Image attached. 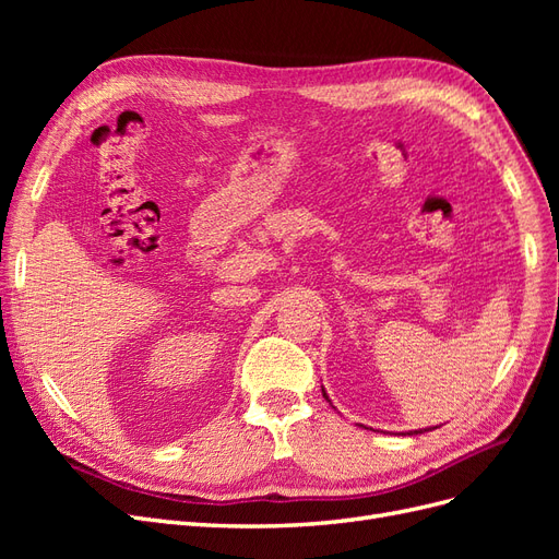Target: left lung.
Returning <instances> with one entry per match:
<instances>
[{"mask_svg":"<svg viewBox=\"0 0 559 559\" xmlns=\"http://www.w3.org/2000/svg\"><path fill=\"white\" fill-rule=\"evenodd\" d=\"M321 394H324V396H326V392H324V389H321ZM326 401H329V396H326ZM425 431H429V429H425ZM415 433H421V431H415ZM411 436H413V431H411Z\"/></svg>","mask_w":559,"mask_h":559,"instance_id":"8db88e82","label":"left lung"}]
</instances>
